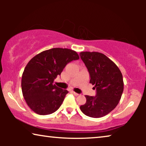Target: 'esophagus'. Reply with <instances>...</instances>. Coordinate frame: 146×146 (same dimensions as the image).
<instances>
[{"mask_svg":"<svg viewBox=\"0 0 146 146\" xmlns=\"http://www.w3.org/2000/svg\"><path fill=\"white\" fill-rule=\"evenodd\" d=\"M72 93L73 94H74V95H75V96H79V94H77V93H76L75 92H74V91L72 92Z\"/></svg>","mask_w":146,"mask_h":146,"instance_id":"obj_1","label":"esophagus"}]
</instances>
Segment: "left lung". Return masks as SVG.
<instances>
[{
  "label": "left lung",
  "instance_id": "obj_1",
  "mask_svg": "<svg viewBox=\"0 0 146 146\" xmlns=\"http://www.w3.org/2000/svg\"><path fill=\"white\" fill-rule=\"evenodd\" d=\"M80 56L86 66L90 80L96 90L95 96H86V102L80 110L87 116L98 118L113 110L123 90V77L118 67L103 54L82 52Z\"/></svg>",
  "mask_w": 146,
  "mask_h": 146
}]
</instances>
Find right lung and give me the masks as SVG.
Listing matches in <instances>:
<instances>
[{"instance_id": "add662e5", "label": "right lung", "mask_w": 146, "mask_h": 146, "mask_svg": "<svg viewBox=\"0 0 146 146\" xmlns=\"http://www.w3.org/2000/svg\"><path fill=\"white\" fill-rule=\"evenodd\" d=\"M78 59L72 50L55 48L42 52L29 61L23 74L21 87L32 110L48 115L60 107L68 92L54 84V81L68 63Z\"/></svg>"}]
</instances>
